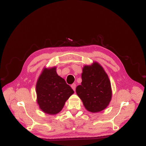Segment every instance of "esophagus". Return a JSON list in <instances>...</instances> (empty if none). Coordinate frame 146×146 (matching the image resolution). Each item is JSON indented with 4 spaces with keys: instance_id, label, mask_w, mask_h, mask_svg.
Masks as SVG:
<instances>
[{
    "instance_id": "1",
    "label": "esophagus",
    "mask_w": 146,
    "mask_h": 146,
    "mask_svg": "<svg viewBox=\"0 0 146 146\" xmlns=\"http://www.w3.org/2000/svg\"><path fill=\"white\" fill-rule=\"evenodd\" d=\"M71 87H72V88L73 89V90L74 91H75V90H76V84H74V83L72 84V85H71Z\"/></svg>"
}]
</instances>
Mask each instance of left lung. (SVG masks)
<instances>
[{"instance_id":"1","label":"left lung","mask_w":146,"mask_h":146,"mask_svg":"<svg viewBox=\"0 0 146 146\" xmlns=\"http://www.w3.org/2000/svg\"><path fill=\"white\" fill-rule=\"evenodd\" d=\"M82 82L76 89V94L89 112L96 113L106 108L112 99L111 82L103 67L97 61L85 65Z\"/></svg>"}]
</instances>
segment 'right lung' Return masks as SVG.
<instances>
[{"label": "right lung", "mask_w": 146, "mask_h": 146, "mask_svg": "<svg viewBox=\"0 0 146 146\" xmlns=\"http://www.w3.org/2000/svg\"><path fill=\"white\" fill-rule=\"evenodd\" d=\"M57 67H44L36 83V103L45 113H59L73 90L57 73Z\"/></svg>", "instance_id": "right-lung-1"}]
</instances>
